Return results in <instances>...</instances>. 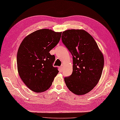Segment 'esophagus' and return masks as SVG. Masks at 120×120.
<instances>
[{"label": "esophagus", "mask_w": 120, "mask_h": 120, "mask_svg": "<svg viewBox=\"0 0 120 120\" xmlns=\"http://www.w3.org/2000/svg\"><path fill=\"white\" fill-rule=\"evenodd\" d=\"M63 67H62V66H60V67H59V71L60 72H62V70H63Z\"/></svg>", "instance_id": "esophagus-1"}]
</instances>
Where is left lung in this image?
<instances>
[{
    "label": "left lung",
    "mask_w": 120,
    "mask_h": 120,
    "mask_svg": "<svg viewBox=\"0 0 120 120\" xmlns=\"http://www.w3.org/2000/svg\"><path fill=\"white\" fill-rule=\"evenodd\" d=\"M61 38L73 56L72 73L64 78L66 86L75 94H87L100 80L103 55L93 37L83 29L65 30Z\"/></svg>",
    "instance_id": "1"
}]
</instances>
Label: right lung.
<instances>
[{
  "label": "right lung",
  "instance_id": "obj_1",
  "mask_svg": "<svg viewBox=\"0 0 120 120\" xmlns=\"http://www.w3.org/2000/svg\"><path fill=\"white\" fill-rule=\"evenodd\" d=\"M61 34L39 29L26 36L21 43L17 57L18 71L24 83L33 92L49 89L59 72L53 66L55 57L49 52L59 42Z\"/></svg>",
  "mask_w": 120,
  "mask_h": 120
}]
</instances>
